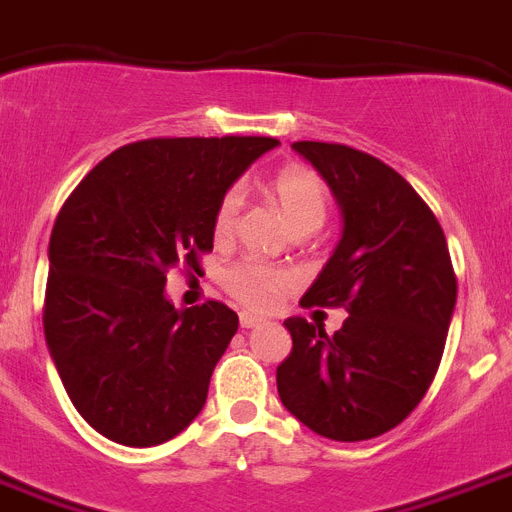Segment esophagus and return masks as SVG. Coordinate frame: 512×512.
Here are the masks:
<instances>
[{"mask_svg":"<svg viewBox=\"0 0 512 512\" xmlns=\"http://www.w3.org/2000/svg\"><path fill=\"white\" fill-rule=\"evenodd\" d=\"M264 323V318L261 316H253V313H240V329H256V326H261Z\"/></svg>","mask_w":512,"mask_h":512,"instance_id":"34e87169","label":"esophagus"}]
</instances>
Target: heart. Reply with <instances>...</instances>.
<instances>
[{"mask_svg": "<svg viewBox=\"0 0 512 512\" xmlns=\"http://www.w3.org/2000/svg\"><path fill=\"white\" fill-rule=\"evenodd\" d=\"M266 194L295 235H308L318 230L326 220V212H329L326 186L318 178V173L303 168V165L277 170L266 183ZM238 209V191H227L212 217V235L217 243H225L233 235ZM287 282H290L287 272H282L277 266L261 264V261H238L222 272V287L248 308H269L277 300L279 292L285 290Z\"/></svg>", "mask_w": 512, "mask_h": 512, "instance_id": "1", "label": "heart"}]
</instances>
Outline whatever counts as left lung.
<instances>
[{"label": "left lung", "instance_id": "8db88e82", "mask_svg": "<svg viewBox=\"0 0 512 512\" xmlns=\"http://www.w3.org/2000/svg\"><path fill=\"white\" fill-rule=\"evenodd\" d=\"M342 209V238L300 305L347 308L342 329L287 318L277 368L287 412L323 438L357 443L401 425L430 388L456 308L443 227L378 157L347 144L295 142Z\"/></svg>", "mask_w": 512, "mask_h": 512}]
</instances>
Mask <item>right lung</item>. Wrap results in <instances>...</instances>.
I'll return each instance as SVG.
<instances>
[{"label": "right lung", "mask_w": 512, "mask_h": 512, "mask_svg": "<svg viewBox=\"0 0 512 512\" xmlns=\"http://www.w3.org/2000/svg\"><path fill=\"white\" fill-rule=\"evenodd\" d=\"M272 137H160L100 160L51 230L43 331L74 409L108 440L176 438L207 401L238 313L173 308L170 269L202 272L212 217Z\"/></svg>", "instance_id": "add662e5"}]
</instances>
